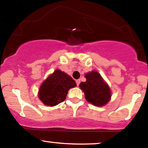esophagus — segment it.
Returning a JSON list of instances; mask_svg holds the SVG:
<instances>
[{
  "mask_svg": "<svg viewBox=\"0 0 148 148\" xmlns=\"http://www.w3.org/2000/svg\"><path fill=\"white\" fill-rule=\"evenodd\" d=\"M76 83H77V86H79V85L80 84V80H79H79H77V81H76Z\"/></svg>",
  "mask_w": 148,
  "mask_h": 148,
  "instance_id": "esophagus-1",
  "label": "esophagus"
}]
</instances>
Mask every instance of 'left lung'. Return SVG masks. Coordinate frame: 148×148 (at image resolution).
<instances>
[{
	"label": "left lung",
	"instance_id": "1",
	"mask_svg": "<svg viewBox=\"0 0 148 148\" xmlns=\"http://www.w3.org/2000/svg\"><path fill=\"white\" fill-rule=\"evenodd\" d=\"M86 81L79 87L85 94L86 100L97 107L106 105L111 98V90L98 71H92L85 75Z\"/></svg>",
	"mask_w": 148,
	"mask_h": 148
}]
</instances>
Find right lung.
I'll return each instance as SVG.
<instances>
[{
    "instance_id": "right-lung-1",
    "label": "right lung",
    "mask_w": 148,
    "mask_h": 148,
    "mask_svg": "<svg viewBox=\"0 0 148 148\" xmlns=\"http://www.w3.org/2000/svg\"><path fill=\"white\" fill-rule=\"evenodd\" d=\"M77 86L70 76L56 69L41 84L38 98L45 105L53 107L64 101L68 90Z\"/></svg>"
}]
</instances>
